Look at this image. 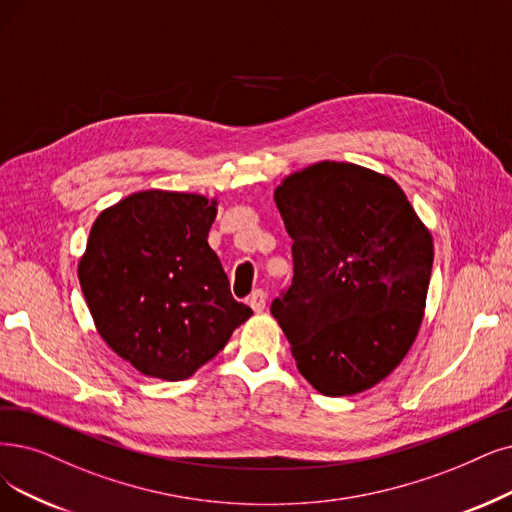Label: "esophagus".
<instances>
[{"mask_svg":"<svg viewBox=\"0 0 512 512\" xmlns=\"http://www.w3.org/2000/svg\"><path fill=\"white\" fill-rule=\"evenodd\" d=\"M248 304L254 309V313H260L264 311V306H267V294H264L262 290H254L248 298Z\"/></svg>","mask_w":512,"mask_h":512,"instance_id":"34e87169","label":"esophagus"}]
</instances>
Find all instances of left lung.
<instances>
[{
    "mask_svg": "<svg viewBox=\"0 0 512 512\" xmlns=\"http://www.w3.org/2000/svg\"><path fill=\"white\" fill-rule=\"evenodd\" d=\"M275 203L294 277L271 313L319 393L367 391L410 351L433 271V237L395 180L321 161L283 180Z\"/></svg>",
    "mask_w": 512,
    "mask_h": 512,
    "instance_id": "8db88e82",
    "label": "left lung"
}]
</instances>
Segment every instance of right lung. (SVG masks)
<instances>
[{"mask_svg":"<svg viewBox=\"0 0 512 512\" xmlns=\"http://www.w3.org/2000/svg\"><path fill=\"white\" fill-rule=\"evenodd\" d=\"M214 218L201 195L140 191L94 222L81 292L102 340L140 374L193 376L252 315L208 245Z\"/></svg>","mask_w":512,"mask_h":512,"instance_id":"add662e5","label":"right lung"}]
</instances>
